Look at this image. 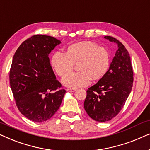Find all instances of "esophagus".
Instances as JSON below:
<instances>
[{"label": "esophagus", "instance_id": "34e87169", "mask_svg": "<svg viewBox=\"0 0 150 150\" xmlns=\"http://www.w3.org/2000/svg\"><path fill=\"white\" fill-rule=\"evenodd\" d=\"M67 91H69V92H74L76 91V89H69V88H67L66 89Z\"/></svg>", "mask_w": 150, "mask_h": 150}]
</instances>
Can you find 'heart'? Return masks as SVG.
I'll return each mask as SVG.
<instances>
[{"mask_svg":"<svg viewBox=\"0 0 150 150\" xmlns=\"http://www.w3.org/2000/svg\"><path fill=\"white\" fill-rule=\"evenodd\" d=\"M74 64L78 65L79 71L70 74ZM50 65L57 75L65 76L62 79L63 85L76 89L89 85L91 80L103 79L109 69L110 55L107 49L96 43L83 41L69 45L65 54L55 52L50 59Z\"/></svg>","mask_w":150,"mask_h":150,"instance_id":"b5f03b06","label":"heart"}]
</instances>
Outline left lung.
Segmentation results:
<instances>
[{
	"label": "left lung",
	"mask_w": 150,
	"mask_h": 150,
	"mask_svg": "<svg viewBox=\"0 0 150 150\" xmlns=\"http://www.w3.org/2000/svg\"><path fill=\"white\" fill-rule=\"evenodd\" d=\"M104 38L116 43L118 49L103 79L87 91L84 108L90 117L105 122L117 115L124 106L132 87L133 70L130 54L125 46L110 36Z\"/></svg>",
	"instance_id": "left-lung-1"
}]
</instances>
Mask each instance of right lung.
Instances as JSON below:
<instances>
[{
    "label": "right lung",
    "mask_w": 150,
    "mask_h": 150,
    "mask_svg": "<svg viewBox=\"0 0 150 150\" xmlns=\"http://www.w3.org/2000/svg\"><path fill=\"white\" fill-rule=\"evenodd\" d=\"M61 43L53 37L35 35L22 42L13 56L10 86L18 110L33 122L52 117L64 97L65 90L60 89L48 57Z\"/></svg>",
    "instance_id": "right-lung-1"
}]
</instances>
